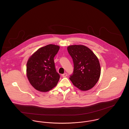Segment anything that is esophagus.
<instances>
[{"label":"esophagus","mask_w":129,"mask_h":129,"mask_svg":"<svg viewBox=\"0 0 129 129\" xmlns=\"http://www.w3.org/2000/svg\"><path fill=\"white\" fill-rule=\"evenodd\" d=\"M67 75H68V74H67V73H64V74H62V76L63 77H66Z\"/></svg>","instance_id":"1"}]
</instances>
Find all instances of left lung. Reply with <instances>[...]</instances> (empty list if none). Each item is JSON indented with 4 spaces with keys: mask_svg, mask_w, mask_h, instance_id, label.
I'll use <instances>...</instances> for the list:
<instances>
[{
    "mask_svg": "<svg viewBox=\"0 0 129 129\" xmlns=\"http://www.w3.org/2000/svg\"><path fill=\"white\" fill-rule=\"evenodd\" d=\"M67 49L74 64L70 80L81 90L91 89L98 82L101 74L97 57L90 49L83 45H72Z\"/></svg>",
    "mask_w": 129,
    "mask_h": 129,
    "instance_id": "1",
    "label": "left lung"
}]
</instances>
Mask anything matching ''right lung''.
Returning a JSON list of instances; mask_svg holds the SVG:
<instances>
[{
	"label": "right lung",
	"instance_id": "1",
	"mask_svg": "<svg viewBox=\"0 0 129 129\" xmlns=\"http://www.w3.org/2000/svg\"><path fill=\"white\" fill-rule=\"evenodd\" d=\"M59 49L58 46L50 44L38 49L29 58L27 76L37 90L47 92L56 85L60 76L56 71L54 58Z\"/></svg>",
	"mask_w": 129,
	"mask_h": 129
}]
</instances>
